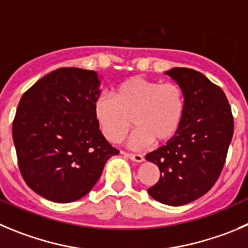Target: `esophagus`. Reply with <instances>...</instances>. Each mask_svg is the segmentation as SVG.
Instances as JSON below:
<instances>
[{
    "instance_id": "34e87169",
    "label": "esophagus",
    "mask_w": 248,
    "mask_h": 248,
    "mask_svg": "<svg viewBox=\"0 0 248 248\" xmlns=\"http://www.w3.org/2000/svg\"><path fill=\"white\" fill-rule=\"evenodd\" d=\"M124 156H127V158H129L131 160L136 161V163H142L143 160H144V158H143V155H140V154H131V153H122Z\"/></svg>"
}]
</instances>
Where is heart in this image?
I'll return each instance as SVG.
<instances>
[{
    "label": "heart",
    "mask_w": 248,
    "mask_h": 248,
    "mask_svg": "<svg viewBox=\"0 0 248 248\" xmlns=\"http://www.w3.org/2000/svg\"><path fill=\"white\" fill-rule=\"evenodd\" d=\"M93 111L101 133L111 143L122 142L133 124L137 129L129 145L140 149L152 142L163 144L177 135L186 99L184 90L175 83L131 77L113 89L112 98L99 95Z\"/></svg>",
    "instance_id": "b5f03b06"
}]
</instances>
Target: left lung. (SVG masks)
I'll list each match as a JSON object with an SVG mask.
<instances>
[{
    "instance_id": "1",
    "label": "left lung",
    "mask_w": 248,
    "mask_h": 248,
    "mask_svg": "<svg viewBox=\"0 0 248 248\" xmlns=\"http://www.w3.org/2000/svg\"><path fill=\"white\" fill-rule=\"evenodd\" d=\"M165 75L184 90L186 111L177 135L145 155L160 170V179L148 193L163 204L177 207L214 186L233 135V117L221 88L201 72L175 67Z\"/></svg>"
}]
</instances>
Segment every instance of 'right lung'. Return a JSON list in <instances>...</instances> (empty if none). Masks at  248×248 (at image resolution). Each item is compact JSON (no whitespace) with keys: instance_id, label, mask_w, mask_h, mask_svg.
Masks as SVG:
<instances>
[{"instance_id":"right-lung-1","label":"right lung","mask_w":248,"mask_h":248,"mask_svg":"<svg viewBox=\"0 0 248 248\" xmlns=\"http://www.w3.org/2000/svg\"><path fill=\"white\" fill-rule=\"evenodd\" d=\"M95 71L63 67L23 94L12 136L25 184L56 203L80 200L119 150L99 129L94 101L100 94Z\"/></svg>"}]
</instances>
